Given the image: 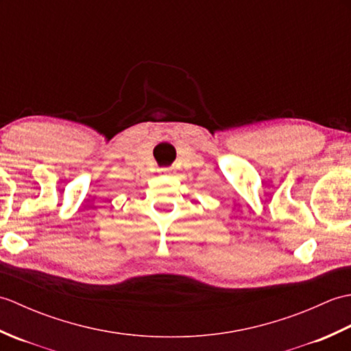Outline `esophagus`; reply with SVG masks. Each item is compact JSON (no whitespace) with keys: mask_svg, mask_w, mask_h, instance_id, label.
<instances>
[{"mask_svg":"<svg viewBox=\"0 0 351 351\" xmlns=\"http://www.w3.org/2000/svg\"><path fill=\"white\" fill-rule=\"evenodd\" d=\"M160 171H161V173H170V169H166V167H164V169H160Z\"/></svg>","mask_w":351,"mask_h":351,"instance_id":"obj_1","label":"esophagus"}]
</instances>
